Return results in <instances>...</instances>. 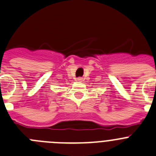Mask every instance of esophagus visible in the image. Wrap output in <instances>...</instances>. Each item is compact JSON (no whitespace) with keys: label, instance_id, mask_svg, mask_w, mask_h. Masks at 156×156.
Wrapping results in <instances>:
<instances>
[{"label":"esophagus","instance_id":"obj_1","mask_svg":"<svg viewBox=\"0 0 156 156\" xmlns=\"http://www.w3.org/2000/svg\"><path fill=\"white\" fill-rule=\"evenodd\" d=\"M76 80H77V81H79V82H82L83 80V79L82 77H78Z\"/></svg>","mask_w":156,"mask_h":156}]
</instances>
